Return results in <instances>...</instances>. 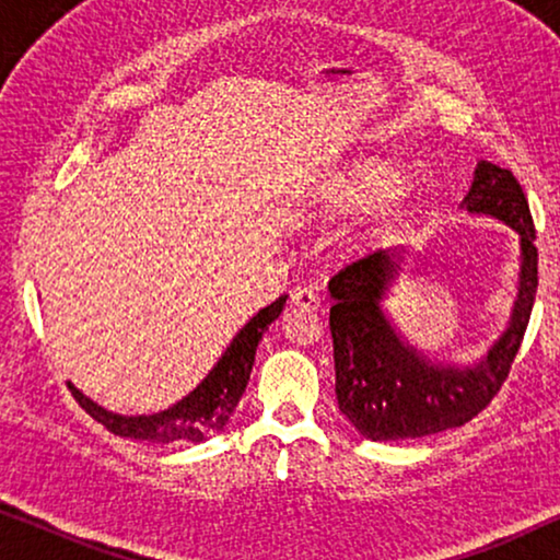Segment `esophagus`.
I'll return each mask as SVG.
<instances>
[{"mask_svg": "<svg viewBox=\"0 0 560 560\" xmlns=\"http://www.w3.org/2000/svg\"><path fill=\"white\" fill-rule=\"evenodd\" d=\"M293 305H295V308H301V311H316L320 305V298H318L316 290L298 288L293 293Z\"/></svg>", "mask_w": 560, "mask_h": 560, "instance_id": "1", "label": "esophagus"}]
</instances>
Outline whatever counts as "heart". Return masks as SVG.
I'll return each instance as SVG.
<instances>
[{
  "label": "heart",
  "mask_w": 560,
  "mask_h": 560,
  "mask_svg": "<svg viewBox=\"0 0 560 560\" xmlns=\"http://www.w3.org/2000/svg\"><path fill=\"white\" fill-rule=\"evenodd\" d=\"M397 183H400V173L387 160H357L320 183L313 194V209L326 217H351V213L377 206V221L372 232L380 234L405 209V194L397 188Z\"/></svg>",
  "instance_id": "heart-1"
}]
</instances>
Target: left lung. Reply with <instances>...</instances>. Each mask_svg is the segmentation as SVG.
I'll return each mask as SVG.
<instances>
[{
    "mask_svg": "<svg viewBox=\"0 0 560 560\" xmlns=\"http://www.w3.org/2000/svg\"><path fill=\"white\" fill-rule=\"evenodd\" d=\"M469 213L500 219L520 236V282L508 328L471 366L431 362L397 331L382 308L402 270L405 249H377L339 270L328 282L334 305L336 400L364 439L402 441L469 423L508 380L530 320L538 290V249L530 206L515 175L479 160L464 198Z\"/></svg>",
    "mask_w": 560,
    "mask_h": 560,
    "instance_id": "8db88e82",
    "label": "left lung"
}]
</instances>
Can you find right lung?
<instances>
[{"label":"right lung","mask_w":560,"mask_h":560,"mask_svg":"<svg viewBox=\"0 0 560 560\" xmlns=\"http://www.w3.org/2000/svg\"><path fill=\"white\" fill-rule=\"evenodd\" d=\"M285 301L288 295H280L278 301L259 311L257 316H252L249 324H244L219 362L213 364V370L206 374L201 385L167 410L152 412V416H119V412L96 405L81 389H75L71 382H68V387H71L75 402L114 435L148 443H201L211 439L213 433L224 431L234 408L242 400L244 389H247L262 334L285 308Z\"/></svg>","instance_id":"add662e5"}]
</instances>
